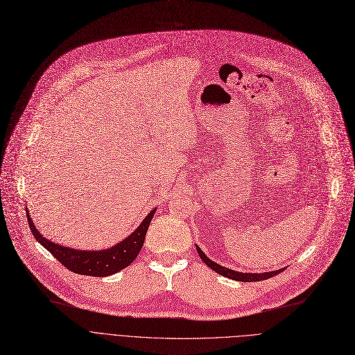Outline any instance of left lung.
I'll return each instance as SVG.
<instances>
[{
  "instance_id": "1",
  "label": "left lung",
  "mask_w": 355,
  "mask_h": 355,
  "mask_svg": "<svg viewBox=\"0 0 355 355\" xmlns=\"http://www.w3.org/2000/svg\"><path fill=\"white\" fill-rule=\"evenodd\" d=\"M196 250L200 256V259L211 268L214 270L216 272H219V275L225 276V277H229L232 280H237V282H260V280H267L270 277H275L277 276L279 272L283 271V268L280 270H275V271H268V272H239V271H234V270H230V268H226V267H222L220 264H217L214 261H211L209 257H206V254L200 250L199 246H196Z\"/></svg>"
}]
</instances>
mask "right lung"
I'll return each mask as SVG.
<instances>
[{
    "mask_svg": "<svg viewBox=\"0 0 355 355\" xmlns=\"http://www.w3.org/2000/svg\"><path fill=\"white\" fill-rule=\"evenodd\" d=\"M153 214H155V210H152L146 216V219L142 222V225L138 229H136L123 241L118 243L116 246L106 250H99V252H84V250H73V249L60 246V244L52 243L45 237H42V234L37 232L31 220V216L28 214V210H26L30 229L34 237L42 244V246L68 270L76 272V275H85V276H94V277L111 276L114 272H118L122 268L128 267L136 259V256H138V253L144 246L145 236L149 229Z\"/></svg>",
    "mask_w": 355,
    "mask_h": 355,
    "instance_id": "right-lung-1",
    "label": "right lung"
}]
</instances>
